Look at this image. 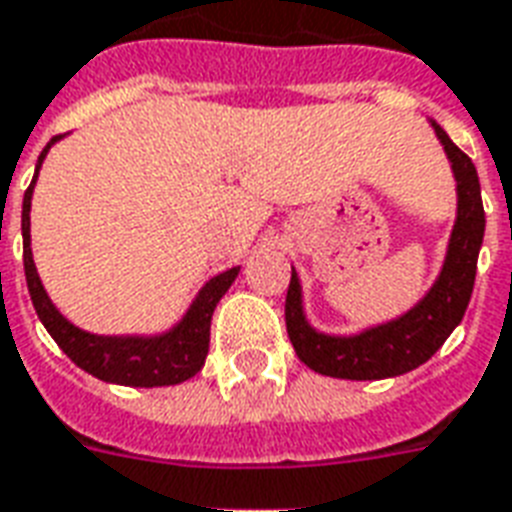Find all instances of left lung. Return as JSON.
I'll return each mask as SVG.
<instances>
[{
  "label": "left lung",
  "instance_id": "obj_1",
  "mask_svg": "<svg viewBox=\"0 0 512 512\" xmlns=\"http://www.w3.org/2000/svg\"><path fill=\"white\" fill-rule=\"evenodd\" d=\"M429 126L443 145L456 180V221L445 245L440 272L424 291V297L397 318L364 326L353 334H334L321 332L310 324L302 280L291 267L286 297L288 340L299 359L318 375L343 380H383L416 370L440 351V345L461 324L464 310L470 305L478 253L486 232L480 180L470 156L453 145L440 124L429 121Z\"/></svg>",
  "mask_w": 512,
  "mask_h": 512
}]
</instances>
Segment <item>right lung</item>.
<instances>
[{
    "label": "right lung",
    "mask_w": 512,
    "mask_h": 512,
    "mask_svg": "<svg viewBox=\"0 0 512 512\" xmlns=\"http://www.w3.org/2000/svg\"><path fill=\"white\" fill-rule=\"evenodd\" d=\"M64 134L53 137L45 151L37 159L34 167L32 186L23 194L21 210V234H23V272H26V286L32 305L40 315L42 326L48 329L59 348L69 359L78 364L80 370L105 380V383H118V386L134 388H156L175 386L183 380L194 378L205 367L207 348H210V321H213L215 305L221 302L234 278L240 275V267L224 270L207 280L199 288L197 297L191 299L186 313L180 315L175 324L164 332L153 334H94L75 326L69 318L61 315V310L53 305L48 291L42 286L40 272L32 256V197L37 186L42 161L48 156L53 145Z\"/></svg>",
    "instance_id": "1"
}]
</instances>
